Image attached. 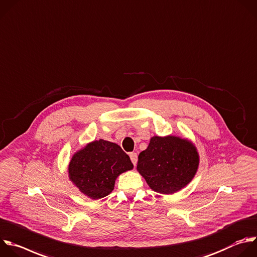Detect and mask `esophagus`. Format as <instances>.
Listing matches in <instances>:
<instances>
[{
    "label": "esophagus",
    "mask_w": 257,
    "mask_h": 257,
    "mask_svg": "<svg viewBox=\"0 0 257 257\" xmlns=\"http://www.w3.org/2000/svg\"><path fill=\"white\" fill-rule=\"evenodd\" d=\"M130 158H131L133 164L136 165L137 162H138V155H137V153H135V152L131 153V154H130Z\"/></svg>",
    "instance_id": "obj_1"
}]
</instances>
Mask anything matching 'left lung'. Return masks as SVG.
Masks as SVG:
<instances>
[{
    "label": "left lung",
    "instance_id": "left-lung-1",
    "mask_svg": "<svg viewBox=\"0 0 257 257\" xmlns=\"http://www.w3.org/2000/svg\"><path fill=\"white\" fill-rule=\"evenodd\" d=\"M138 158L139 173L151 189L162 194H173L185 187L199 165L193 143L176 136L152 137Z\"/></svg>",
    "mask_w": 257,
    "mask_h": 257
}]
</instances>
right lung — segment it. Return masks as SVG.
Wrapping results in <instances>:
<instances>
[{"label": "right lung", "mask_w": 257, "mask_h": 257, "mask_svg": "<svg viewBox=\"0 0 257 257\" xmlns=\"http://www.w3.org/2000/svg\"><path fill=\"white\" fill-rule=\"evenodd\" d=\"M133 168L130 157L117 144L100 139L74 154L68 172L70 180L82 193L99 199L113 190L121 173Z\"/></svg>", "instance_id": "obj_1"}]
</instances>
